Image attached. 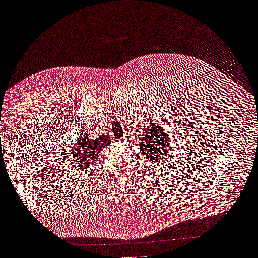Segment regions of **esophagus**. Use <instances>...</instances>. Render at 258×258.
I'll return each mask as SVG.
<instances>
[{
	"label": "esophagus",
	"mask_w": 258,
	"mask_h": 258,
	"mask_svg": "<svg viewBox=\"0 0 258 258\" xmlns=\"http://www.w3.org/2000/svg\"><path fill=\"white\" fill-rule=\"evenodd\" d=\"M128 140H129V138H128L127 136H124V137H123V139H122V142H127Z\"/></svg>",
	"instance_id": "34e87169"
}]
</instances>
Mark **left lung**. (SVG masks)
I'll list each match as a JSON object with an SVG mask.
<instances>
[{"mask_svg":"<svg viewBox=\"0 0 258 258\" xmlns=\"http://www.w3.org/2000/svg\"><path fill=\"white\" fill-rule=\"evenodd\" d=\"M144 131L145 137L141 139L139 145L146 159L153 161L156 165L167 159L168 156H171L170 148L171 143H173L171 140V134L167 132L159 122L147 123Z\"/></svg>","mask_w":258,"mask_h":258,"instance_id":"8db88e82","label":"left lung"}]
</instances>
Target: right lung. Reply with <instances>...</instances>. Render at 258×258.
I'll return each mask as SVG.
<instances>
[{
  "mask_svg": "<svg viewBox=\"0 0 258 258\" xmlns=\"http://www.w3.org/2000/svg\"><path fill=\"white\" fill-rule=\"evenodd\" d=\"M91 132H84L83 135L79 136L75 143H72L71 146L67 147L66 151H61L63 159L70 168H75V170L87 169L91 167L92 162L98 157L99 153L104 147L110 146L111 138L106 134L100 135L97 138H92L89 136Z\"/></svg>",
  "mask_w": 258,
  "mask_h": 258,
  "instance_id": "add662e5",
  "label": "right lung"
}]
</instances>
